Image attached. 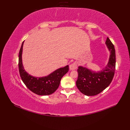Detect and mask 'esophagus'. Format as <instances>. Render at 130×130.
Here are the masks:
<instances>
[{
	"label": "esophagus",
	"mask_w": 130,
	"mask_h": 130,
	"mask_svg": "<svg viewBox=\"0 0 130 130\" xmlns=\"http://www.w3.org/2000/svg\"><path fill=\"white\" fill-rule=\"evenodd\" d=\"M77 68V64L76 62H74L69 65V69L70 70H73Z\"/></svg>",
	"instance_id": "34e87169"
}]
</instances>
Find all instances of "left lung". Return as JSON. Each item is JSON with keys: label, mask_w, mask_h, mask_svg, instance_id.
<instances>
[{"label": "left lung", "mask_w": 130, "mask_h": 130, "mask_svg": "<svg viewBox=\"0 0 130 130\" xmlns=\"http://www.w3.org/2000/svg\"><path fill=\"white\" fill-rule=\"evenodd\" d=\"M105 44L109 52V57L104 68L95 72L83 66L78 67L76 85L80 91L85 95H97L107 88L112 81L116 68V51L108 37Z\"/></svg>", "instance_id": "left-lung-1"}]
</instances>
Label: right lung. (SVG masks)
Instances as JSON below:
<instances>
[{
    "label": "right lung",
    "mask_w": 130,
    "mask_h": 130,
    "mask_svg": "<svg viewBox=\"0 0 130 130\" xmlns=\"http://www.w3.org/2000/svg\"><path fill=\"white\" fill-rule=\"evenodd\" d=\"M22 43L19 53V70L20 76L24 84L31 91L39 95H48L53 94L59 87L62 77L68 72L69 66L60 68L48 75L42 77H35L29 74L24 68L22 61Z\"/></svg>",
    "instance_id": "1"
}]
</instances>
